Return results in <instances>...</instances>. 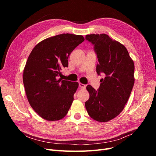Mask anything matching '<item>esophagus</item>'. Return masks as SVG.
I'll list each match as a JSON object with an SVG mask.
<instances>
[{"mask_svg": "<svg viewBox=\"0 0 156 156\" xmlns=\"http://www.w3.org/2000/svg\"><path fill=\"white\" fill-rule=\"evenodd\" d=\"M79 86L80 88H81L82 89H84V88H86V85H85V84H82V83H79Z\"/></svg>", "mask_w": 156, "mask_h": 156, "instance_id": "esophagus-1", "label": "esophagus"}]
</instances>
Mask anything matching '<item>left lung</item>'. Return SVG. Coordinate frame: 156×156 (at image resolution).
<instances>
[{
    "mask_svg": "<svg viewBox=\"0 0 156 156\" xmlns=\"http://www.w3.org/2000/svg\"><path fill=\"white\" fill-rule=\"evenodd\" d=\"M85 40L97 55V73L105 75L97 90L87 87L90 98L85 107L94 120L108 122L120 114L128 100L134 85V63L125 47L105 34L87 35Z\"/></svg>",
    "mask_w": 156,
    "mask_h": 156,
    "instance_id": "left-lung-1",
    "label": "left lung"
}]
</instances>
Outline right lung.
<instances>
[{
  "label": "right lung",
  "instance_id": "obj_1",
  "mask_svg": "<svg viewBox=\"0 0 156 156\" xmlns=\"http://www.w3.org/2000/svg\"><path fill=\"white\" fill-rule=\"evenodd\" d=\"M83 36L62 34L41 41L32 49L23 71V84L30 106L49 121L62 119L73 101L77 82L62 80L61 70L68 66L73 50Z\"/></svg>",
  "mask_w": 156,
  "mask_h": 156
}]
</instances>
